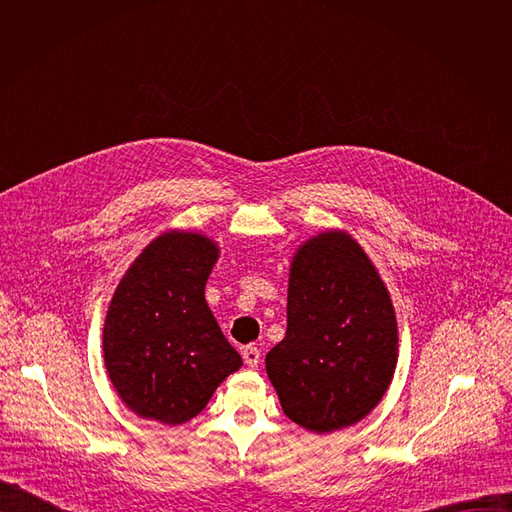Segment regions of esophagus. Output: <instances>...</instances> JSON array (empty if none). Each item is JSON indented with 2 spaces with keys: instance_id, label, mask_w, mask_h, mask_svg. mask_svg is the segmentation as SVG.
<instances>
[{
  "instance_id": "obj_1",
  "label": "esophagus",
  "mask_w": 512,
  "mask_h": 512,
  "mask_svg": "<svg viewBox=\"0 0 512 512\" xmlns=\"http://www.w3.org/2000/svg\"><path fill=\"white\" fill-rule=\"evenodd\" d=\"M243 358H245V364L249 369H255L259 360H261V352H259L257 346H245L243 348Z\"/></svg>"
}]
</instances>
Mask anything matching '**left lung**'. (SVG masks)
<instances>
[{
    "mask_svg": "<svg viewBox=\"0 0 512 512\" xmlns=\"http://www.w3.org/2000/svg\"><path fill=\"white\" fill-rule=\"evenodd\" d=\"M399 352L389 289L340 229L300 245L289 265L285 338L265 356L283 413L314 433L367 417L387 393Z\"/></svg>",
    "mask_w": 512,
    "mask_h": 512,
    "instance_id": "left-lung-1",
    "label": "left lung"
}]
</instances>
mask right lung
Wrapping results in <instances>:
<instances>
[{
	"label": "right lung",
	"instance_id": "1",
	"mask_svg": "<svg viewBox=\"0 0 512 512\" xmlns=\"http://www.w3.org/2000/svg\"><path fill=\"white\" fill-rule=\"evenodd\" d=\"M218 255L210 237L174 229L137 255L115 289L103 328L105 369L141 419L190 421L243 367L204 298Z\"/></svg>",
	"mask_w": 512,
	"mask_h": 512
}]
</instances>
